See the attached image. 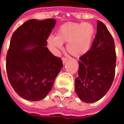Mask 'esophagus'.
<instances>
[{
	"instance_id": "esophagus-1",
	"label": "esophagus",
	"mask_w": 124,
	"mask_h": 124,
	"mask_svg": "<svg viewBox=\"0 0 124 124\" xmlns=\"http://www.w3.org/2000/svg\"><path fill=\"white\" fill-rule=\"evenodd\" d=\"M62 62H63V64H64L65 62H66V61L68 60V58H65V57H62Z\"/></svg>"
}]
</instances>
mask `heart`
I'll return each mask as SVG.
<instances>
[{
  "mask_svg": "<svg viewBox=\"0 0 124 124\" xmlns=\"http://www.w3.org/2000/svg\"><path fill=\"white\" fill-rule=\"evenodd\" d=\"M93 34L94 28L90 23H68L61 26L56 37H49L48 42L58 49H62V44L67 43L68 52L78 58L90 50Z\"/></svg>",
  "mask_w": 124,
  "mask_h": 124,
  "instance_id": "b5f03b06",
  "label": "heart"
}]
</instances>
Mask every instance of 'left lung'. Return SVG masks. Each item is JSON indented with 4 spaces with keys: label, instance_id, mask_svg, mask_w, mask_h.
<instances>
[{
    "label": "left lung",
    "instance_id": "obj_1",
    "mask_svg": "<svg viewBox=\"0 0 124 124\" xmlns=\"http://www.w3.org/2000/svg\"><path fill=\"white\" fill-rule=\"evenodd\" d=\"M116 62L114 39L104 23L98 20L91 48L78 62L75 91L82 101L93 103L106 95L114 79Z\"/></svg>",
    "mask_w": 124,
    "mask_h": 124
}]
</instances>
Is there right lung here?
<instances>
[{
	"label": "right lung",
	"mask_w": 124,
	"mask_h": 124,
	"mask_svg": "<svg viewBox=\"0 0 124 124\" xmlns=\"http://www.w3.org/2000/svg\"><path fill=\"white\" fill-rule=\"evenodd\" d=\"M56 22L31 19L12 36L6 62L8 78L15 91L29 101L48 95L63 66L62 60L46 47Z\"/></svg>",
	"instance_id": "1"
}]
</instances>
